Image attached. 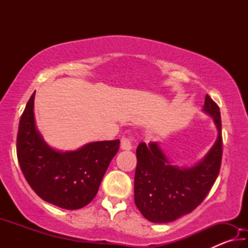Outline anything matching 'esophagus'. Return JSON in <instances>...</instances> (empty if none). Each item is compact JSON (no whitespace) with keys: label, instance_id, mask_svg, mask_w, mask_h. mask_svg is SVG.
Returning <instances> with one entry per match:
<instances>
[{"label":"esophagus","instance_id":"34e87169","mask_svg":"<svg viewBox=\"0 0 248 248\" xmlns=\"http://www.w3.org/2000/svg\"><path fill=\"white\" fill-rule=\"evenodd\" d=\"M133 141L132 137H123L120 140V148L123 150H131Z\"/></svg>","mask_w":248,"mask_h":248}]
</instances>
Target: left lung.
I'll use <instances>...</instances> for the list:
<instances>
[{"instance_id":"obj_1","label":"left lung","mask_w":248,"mask_h":248,"mask_svg":"<svg viewBox=\"0 0 248 248\" xmlns=\"http://www.w3.org/2000/svg\"><path fill=\"white\" fill-rule=\"evenodd\" d=\"M203 110L215 120L217 139L204 158L191 169L170 165L156 142L137 148L134 202L146 220L167 223L188 215L202 202L219 175L222 161L220 108L207 94Z\"/></svg>"}]
</instances>
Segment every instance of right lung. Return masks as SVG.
Returning a JSON list of instances; mask_svg holds the SVG:
<instances>
[{
  "label": "right lung",
  "instance_id": "add662e5",
  "mask_svg": "<svg viewBox=\"0 0 248 248\" xmlns=\"http://www.w3.org/2000/svg\"><path fill=\"white\" fill-rule=\"evenodd\" d=\"M33 93L19 120L17 158L29 186L41 199L57 207L77 210L94 199L120 141H99L73 152L50 148L37 131Z\"/></svg>",
  "mask_w": 248,
  "mask_h": 248
}]
</instances>
